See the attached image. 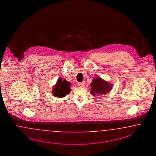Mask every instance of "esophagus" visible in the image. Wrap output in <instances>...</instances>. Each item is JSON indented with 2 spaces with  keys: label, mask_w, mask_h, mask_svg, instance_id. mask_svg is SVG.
<instances>
[{
  "label": "esophagus",
  "mask_w": 156,
  "mask_h": 156,
  "mask_svg": "<svg viewBox=\"0 0 156 156\" xmlns=\"http://www.w3.org/2000/svg\"><path fill=\"white\" fill-rule=\"evenodd\" d=\"M85 85V82H81V83H80V84H79V86H80V87H83Z\"/></svg>",
  "instance_id": "34e87169"
}]
</instances>
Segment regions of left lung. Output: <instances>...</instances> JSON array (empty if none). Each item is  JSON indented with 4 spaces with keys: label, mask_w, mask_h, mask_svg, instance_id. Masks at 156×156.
Masks as SVG:
<instances>
[{
    "label": "left lung",
    "mask_w": 156,
    "mask_h": 156,
    "mask_svg": "<svg viewBox=\"0 0 156 156\" xmlns=\"http://www.w3.org/2000/svg\"><path fill=\"white\" fill-rule=\"evenodd\" d=\"M91 87V94L95 95L96 94H108L110 90L112 85H109L108 83L103 81L100 78H95L94 81L90 83Z\"/></svg>",
    "instance_id": "1"
}]
</instances>
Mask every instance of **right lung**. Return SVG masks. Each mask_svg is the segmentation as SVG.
I'll return each instance as SVG.
<instances>
[{
	"mask_svg": "<svg viewBox=\"0 0 156 156\" xmlns=\"http://www.w3.org/2000/svg\"><path fill=\"white\" fill-rule=\"evenodd\" d=\"M70 85V83L66 80H62L61 78H59L56 86L53 89V95L58 98L66 96L71 91V89L69 88Z\"/></svg>",
	"mask_w": 156,
	"mask_h": 156,
	"instance_id": "add662e5",
	"label": "right lung"
}]
</instances>
